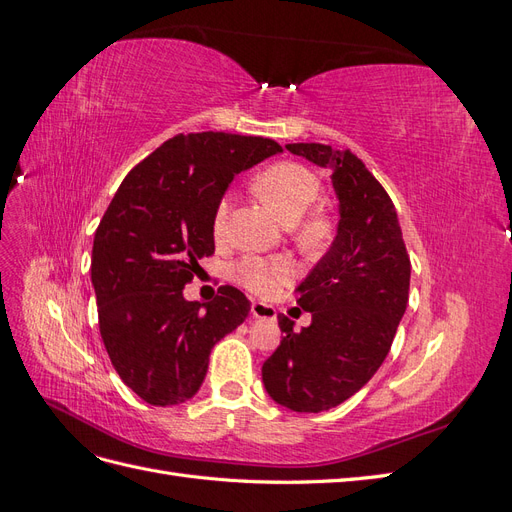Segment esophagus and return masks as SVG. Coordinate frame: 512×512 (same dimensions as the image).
Here are the masks:
<instances>
[{
  "label": "esophagus",
  "mask_w": 512,
  "mask_h": 512,
  "mask_svg": "<svg viewBox=\"0 0 512 512\" xmlns=\"http://www.w3.org/2000/svg\"><path fill=\"white\" fill-rule=\"evenodd\" d=\"M252 316L260 320H275V307L267 303H252Z\"/></svg>",
  "instance_id": "34e87169"
}]
</instances>
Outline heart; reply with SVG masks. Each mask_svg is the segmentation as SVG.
<instances>
[{
	"instance_id": "heart-1",
	"label": "heart",
	"mask_w": 512,
	"mask_h": 512,
	"mask_svg": "<svg viewBox=\"0 0 512 512\" xmlns=\"http://www.w3.org/2000/svg\"><path fill=\"white\" fill-rule=\"evenodd\" d=\"M254 192L265 203L277 218L286 224H294L297 237L303 245L316 247L329 237L331 224L327 215L314 211L307 218L300 220L305 211L314 205L320 194V179L314 170L299 162H277L267 166L254 181ZM230 209V198L224 196L213 213V232L220 235L224 230ZM237 280L247 290H252L262 297H271L284 284L292 280V265L286 258H245L237 265Z\"/></svg>"
}]
</instances>
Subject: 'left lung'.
<instances>
[{
    "label": "left lung",
    "mask_w": 512,
    "mask_h": 512,
    "mask_svg": "<svg viewBox=\"0 0 512 512\" xmlns=\"http://www.w3.org/2000/svg\"><path fill=\"white\" fill-rule=\"evenodd\" d=\"M286 149L329 168L339 200L337 235L297 288L312 324L286 333L262 365L269 397L294 412L344 404L391 350L410 292V256L391 196L350 149L292 143Z\"/></svg>",
    "instance_id": "1"
}]
</instances>
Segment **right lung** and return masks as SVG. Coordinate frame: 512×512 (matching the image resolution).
<instances>
[{
	"label": "right lung",
	"mask_w": 512,
	"mask_h": 512,
	"mask_svg": "<svg viewBox=\"0 0 512 512\" xmlns=\"http://www.w3.org/2000/svg\"><path fill=\"white\" fill-rule=\"evenodd\" d=\"M282 147L226 132L177 134L121 181L96 230L91 284L104 348L123 384L151 406H177L203 384L211 348L250 314L235 286L185 301L198 260L215 252L213 213L241 170Z\"/></svg>",
	"instance_id": "1"
}]
</instances>
